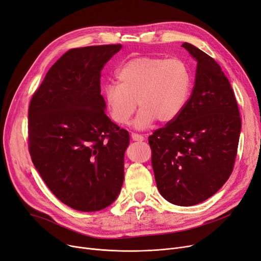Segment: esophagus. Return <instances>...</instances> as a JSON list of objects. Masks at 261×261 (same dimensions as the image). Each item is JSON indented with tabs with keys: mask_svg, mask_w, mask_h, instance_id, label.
<instances>
[{
	"mask_svg": "<svg viewBox=\"0 0 261 261\" xmlns=\"http://www.w3.org/2000/svg\"><path fill=\"white\" fill-rule=\"evenodd\" d=\"M131 138H132V140L135 141V142H142V141H144V137H143V135L138 134V133H132V134H131Z\"/></svg>",
	"mask_w": 261,
	"mask_h": 261,
	"instance_id": "34e87169",
	"label": "esophagus"
}]
</instances>
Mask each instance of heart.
<instances>
[{
    "label": "heart",
    "instance_id": "heart-1",
    "mask_svg": "<svg viewBox=\"0 0 261 261\" xmlns=\"http://www.w3.org/2000/svg\"><path fill=\"white\" fill-rule=\"evenodd\" d=\"M117 83L103 86V97L111 119L126 124L141 108L134 126L144 129L158 119L174 120L184 110L190 95L191 76L186 64L178 59L135 58L116 72Z\"/></svg>",
    "mask_w": 261,
    "mask_h": 261
}]
</instances>
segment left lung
Returning <instances> with one entry per match:
<instances>
[{"mask_svg": "<svg viewBox=\"0 0 261 261\" xmlns=\"http://www.w3.org/2000/svg\"><path fill=\"white\" fill-rule=\"evenodd\" d=\"M197 61L195 84L184 110L148 138L160 194L189 207L208 199L232 173L241 117L221 66L195 46H182Z\"/></svg>", "mask_w": 261, "mask_h": 261, "instance_id": "left-lung-1", "label": "left lung"}]
</instances>
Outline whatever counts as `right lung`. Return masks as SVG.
<instances>
[{"label": "right lung", "mask_w": 261, "mask_h": 261, "mask_svg": "<svg viewBox=\"0 0 261 261\" xmlns=\"http://www.w3.org/2000/svg\"><path fill=\"white\" fill-rule=\"evenodd\" d=\"M121 44L68 50L33 94L29 151L34 166L63 203L83 212L107 208L123 182L130 142L106 115L101 70Z\"/></svg>", "instance_id": "obj_1"}]
</instances>
